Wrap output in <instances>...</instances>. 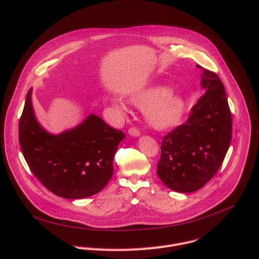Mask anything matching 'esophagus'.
I'll return each mask as SVG.
<instances>
[{
	"instance_id": "esophagus-1",
	"label": "esophagus",
	"mask_w": 259,
	"mask_h": 259,
	"mask_svg": "<svg viewBox=\"0 0 259 259\" xmlns=\"http://www.w3.org/2000/svg\"><path fill=\"white\" fill-rule=\"evenodd\" d=\"M128 133L132 137H139L140 136V131L138 129H136V128H130Z\"/></svg>"
}]
</instances>
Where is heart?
<instances>
[{"instance_id": "b5f03b06", "label": "heart", "mask_w": 259, "mask_h": 259, "mask_svg": "<svg viewBox=\"0 0 259 259\" xmlns=\"http://www.w3.org/2000/svg\"><path fill=\"white\" fill-rule=\"evenodd\" d=\"M129 102L144 110V118L153 129L163 131L179 126L187 109V102L180 94L172 92L169 86L158 85L133 93ZM113 107L124 114L126 106L119 99L112 100Z\"/></svg>"}]
</instances>
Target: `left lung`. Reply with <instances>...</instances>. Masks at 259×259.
<instances>
[{
    "label": "left lung",
    "instance_id": "8db88e82",
    "mask_svg": "<svg viewBox=\"0 0 259 259\" xmlns=\"http://www.w3.org/2000/svg\"><path fill=\"white\" fill-rule=\"evenodd\" d=\"M202 68L205 94L186 124L164 137L157 173L170 190L193 193L215 175L232 140V114L225 86L216 73Z\"/></svg>",
    "mask_w": 259,
    "mask_h": 259
}]
</instances>
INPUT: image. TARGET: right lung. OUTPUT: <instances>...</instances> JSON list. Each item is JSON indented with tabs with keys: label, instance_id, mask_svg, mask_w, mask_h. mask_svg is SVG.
Masks as SVG:
<instances>
[{
	"label": "right lung",
	"instance_id": "obj_1",
	"mask_svg": "<svg viewBox=\"0 0 259 259\" xmlns=\"http://www.w3.org/2000/svg\"><path fill=\"white\" fill-rule=\"evenodd\" d=\"M31 94L30 88L19 120V142L33 175L64 199L99 193L113 176L114 157L124 133L94 114L70 129L50 133L36 119Z\"/></svg>",
	"mask_w": 259,
	"mask_h": 259
}]
</instances>
